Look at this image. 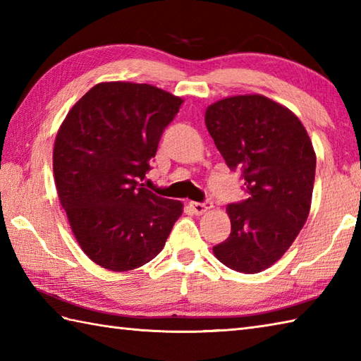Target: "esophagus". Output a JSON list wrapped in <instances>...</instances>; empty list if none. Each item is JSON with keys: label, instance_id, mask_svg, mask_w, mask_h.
I'll use <instances>...</instances> for the list:
<instances>
[{"label": "esophagus", "instance_id": "34e87169", "mask_svg": "<svg viewBox=\"0 0 361 361\" xmlns=\"http://www.w3.org/2000/svg\"><path fill=\"white\" fill-rule=\"evenodd\" d=\"M189 208L192 209L197 216H202V214L208 212L212 208V203L211 202H203V203H198V202H189Z\"/></svg>", "mask_w": 361, "mask_h": 361}]
</instances>
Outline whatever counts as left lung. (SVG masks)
<instances>
[{
  "label": "left lung",
  "instance_id": "left-lung-1",
  "mask_svg": "<svg viewBox=\"0 0 361 361\" xmlns=\"http://www.w3.org/2000/svg\"><path fill=\"white\" fill-rule=\"evenodd\" d=\"M204 124L248 194L226 206L231 234L214 256L231 270L259 273L278 262L309 217L315 150L296 114L262 94L214 102Z\"/></svg>",
  "mask_w": 361,
  "mask_h": 361
}]
</instances>
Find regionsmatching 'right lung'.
<instances>
[{"label": "right lung", "instance_id": "right-lung-1", "mask_svg": "<svg viewBox=\"0 0 361 361\" xmlns=\"http://www.w3.org/2000/svg\"><path fill=\"white\" fill-rule=\"evenodd\" d=\"M183 99L149 83L102 82L68 111L54 142L56 188L82 251L111 271L159 255L183 203L140 181Z\"/></svg>", "mask_w": 361, "mask_h": 361}]
</instances>
